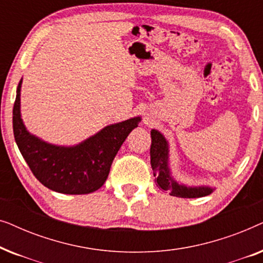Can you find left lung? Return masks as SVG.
I'll return each instance as SVG.
<instances>
[{
    "instance_id": "obj_1",
    "label": "left lung",
    "mask_w": 263,
    "mask_h": 263,
    "mask_svg": "<svg viewBox=\"0 0 263 263\" xmlns=\"http://www.w3.org/2000/svg\"><path fill=\"white\" fill-rule=\"evenodd\" d=\"M152 145H151V165L157 184L172 196L183 199H195V197L207 196L213 192L210 186H186L179 184L171 176L168 168V143L163 134L153 129L151 132Z\"/></svg>"
}]
</instances>
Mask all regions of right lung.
<instances>
[{"label": "right lung", "mask_w": 263, "mask_h": 263, "mask_svg": "<svg viewBox=\"0 0 263 263\" xmlns=\"http://www.w3.org/2000/svg\"><path fill=\"white\" fill-rule=\"evenodd\" d=\"M21 79L13 107V132L17 147L35 178L53 192L81 195L98 190L109 176L122 143L140 117L110 124L77 146L48 143L30 134L20 115Z\"/></svg>", "instance_id": "obj_1"}]
</instances>
